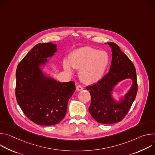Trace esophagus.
I'll return each mask as SVG.
<instances>
[{
  "mask_svg": "<svg viewBox=\"0 0 155 155\" xmlns=\"http://www.w3.org/2000/svg\"><path fill=\"white\" fill-rule=\"evenodd\" d=\"M76 90H77V91H82L83 90V87L82 86H81L80 85H77V87H76Z\"/></svg>",
  "mask_w": 155,
  "mask_h": 155,
  "instance_id": "1",
  "label": "esophagus"
}]
</instances>
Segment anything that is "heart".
Segmentation results:
<instances>
[{"label": "heart", "mask_w": 155, "mask_h": 155, "mask_svg": "<svg viewBox=\"0 0 155 155\" xmlns=\"http://www.w3.org/2000/svg\"><path fill=\"white\" fill-rule=\"evenodd\" d=\"M109 63L107 52L91 47H83L73 51L68 61H64L63 68L68 74H72V68L78 70V76L85 84H92L103 77Z\"/></svg>", "instance_id": "b5f03b06"}]
</instances>
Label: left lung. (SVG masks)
Returning <instances> with one entry per match:
<instances>
[{
    "label": "left lung",
    "mask_w": 155,
    "mask_h": 155,
    "mask_svg": "<svg viewBox=\"0 0 155 155\" xmlns=\"http://www.w3.org/2000/svg\"><path fill=\"white\" fill-rule=\"evenodd\" d=\"M105 44H107L106 43ZM112 49V63L109 72L97 83L87 86L91 97L88 108L98 123L114 124L121 121L127 115L137 93V81L134 65L115 43L108 42ZM130 78L133 81L128 91L117 101L113 97L114 87L120 81Z\"/></svg>",
    "instance_id": "left-lung-1"
}]
</instances>
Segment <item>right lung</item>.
<instances>
[{
  "instance_id": "add662e5",
  "label": "right lung",
  "mask_w": 155,
  "mask_h": 155,
  "mask_svg": "<svg viewBox=\"0 0 155 155\" xmlns=\"http://www.w3.org/2000/svg\"><path fill=\"white\" fill-rule=\"evenodd\" d=\"M57 44L38 43L18 64L16 71V101L25 115L38 125L59 123L75 90L74 81L60 82L42 71L54 55Z\"/></svg>"
}]
</instances>
